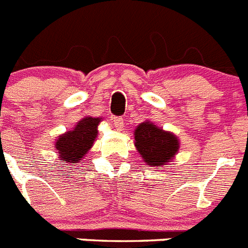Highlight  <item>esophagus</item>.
<instances>
[{"mask_svg": "<svg viewBox=\"0 0 248 248\" xmlns=\"http://www.w3.org/2000/svg\"><path fill=\"white\" fill-rule=\"evenodd\" d=\"M113 124L115 126L117 130H122L123 126H124V119L120 117H114L113 118Z\"/></svg>", "mask_w": 248, "mask_h": 248, "instance_id": "34e87169", "label": "esophagus"}]
</instances>
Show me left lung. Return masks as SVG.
<instances>
[{
  "label": "left lung",
  "instance_id": "8db88e82",
  "mask_svg": "<svg viewBox=\"0 0 248 248\" xmlns=\"http://www.w3.org/2000/svg\"><path fill=\"white\" fill-rule=\"evenodd\" d=\"M134 145L144 163L161 168L171 163L180 149L179 138L170 131L156 126L150 120L139 124L134 130Z\"/></svg>",
  "mask_w": 248,
  "mask_h": 248
}]
</instances>
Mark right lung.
<instances>
[{
  "label": "right lung",
  "mask_w": 248,
  "mask_h": 248,
  "mask_svg": "<svg viewBox=\"0 0 248 248\" xmlns=\"http://www.w3.org/2000/svg\"><path fill=\"white\" fill-rule=\"evenodd\" d=\"M102 118L84 117L77 123L72 130L59 135L54 148L59 160L67 164H77L91 150L98 137V125Z\"/></svg>",
  "instance_id": "obj_1"
}]
</instances>
